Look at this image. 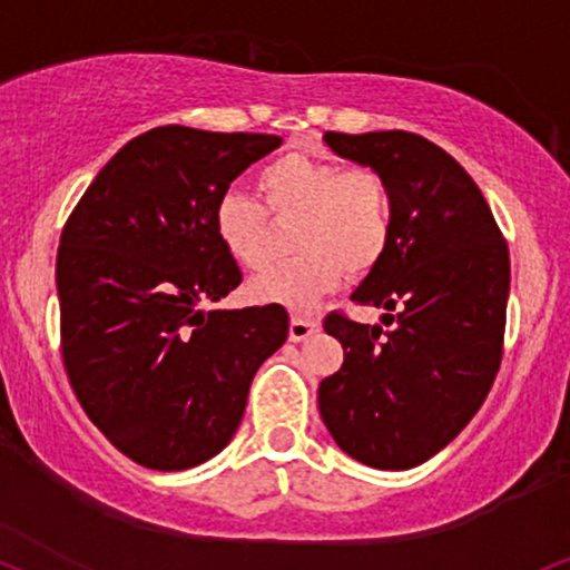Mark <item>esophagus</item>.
I'll return each instance as SVG.
<instances>
[{
	"instance_id": "obj_1",
	"label": "esophagus",
	"mask_w": 570,
	"mask_h": 570,
	"mask_svg": "<svg viewBox=\"0 0 570 570\" xmlns=\"http://www.w3.org/2000/svg\"><path fill=\"white\" fill-rule=\"evenodd\" d=\"M320 330V322L317 320H308V317H301V314H293L291 317V341L293 343H301L306 341L308 335H314Z\"/></svg>"
}]
</instances>
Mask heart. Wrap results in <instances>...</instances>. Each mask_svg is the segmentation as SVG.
Wrapping results in <instances>:
<instances>
[{"label": "heart", "mask_w": 570, "mask_h": 570, "mask_svg": "<svg viewBox=\"0 0 570 570\" xmlns=\"http://www.w3.org/2000/svg\"><path fill=\"white\" fill-rule=\"evenodd\" d=\"M262 203L245 193L222 195L214 229L222 248L243 269L272 262L274 224H293L291 262L250 283L264 304L308 308L335 291L343 274L362 277L383 262L393 235V193L383 171L338 160L285 153L258 171Z\"/></svg>", "instance_id": "b5f03b06"}]
</instances>
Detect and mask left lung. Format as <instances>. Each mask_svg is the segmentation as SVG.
<instances>
[{"mask_svg":"<svg viewBox=\"0 0 570 570\" xmlns=\"http://www.w3.org/2000/svg\"><path fill=\"white\" fill-rule=\"evenodd\" d=\"M325 142L385 174L393 235L351 301L385 308L381 325L330 312L343 367L320 383L335 444L377 470H410L465 428L502 364L510 250L479 185L412 131L341 135Z\"/></svg>","mask_w":570,"mask_h":570,"instance_id":"1","label":"left lung"}]
</instances>
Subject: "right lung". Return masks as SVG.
<instances>
[{"instance_id": "add662e5", "label": "right lung", "mask_w": 570, "mask_h": 570, "mask_svg": "<svg viewBox=\"0 0 570 570\" xmlns=\"http://www.w3.org/2000/svg\"><path fill=\"white\" fill-rule=\"evenodd\" d=\"M279 142L158 126L108 160L62 227V367L87 417L137 465L219 454L253 375L287 338L279 304L203 312L243 283L216 237V203Z\"/></svg>"}]
</instances>
